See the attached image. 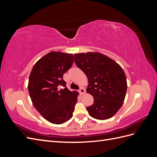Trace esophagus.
<instances>
[{"mask_svg": "<svg viewBox=\"0 0 157 157\" xmlns=\"http://www.w3.org/2000/svg\"><path fill=\"white\" fill-rule=\"evenodd\" d=\"M79 93H80V94L83 95V94H84L85 93H86V90H85V89L84 88L81 87V88L79 89Z\"/></svg>", "mask_w": 157, "mask_h": 157, "instance_id": "obj_1", "label": "esophagus"}]
</instances>
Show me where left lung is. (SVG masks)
<instances>
[{"instance_id": "1", "label": "left lung", "mask_w": 157, "mask_h": 157, "mask_svg": "<svg viewBox=\"0 0 157 157\" xmlns=\"http://www.w3.org/2000/svg\"><path fill=\"white\" fill-rule=\"evenodd\" d=\"M77 67L87 76L86 92L94 100L86 107L89 115L98 120L111 118L124 103L127 90L126 77L121 66L98 52L74 55Z\"/></svg>"}]
</instances>
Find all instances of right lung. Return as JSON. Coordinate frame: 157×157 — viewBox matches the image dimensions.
I'll return each instance as SVG.
<instances>
[{
  "mask_svg": "<svg viewBox=\"0 0 157 157\" xmlns=\"http://www.w3.org/2000/svg\"><path fill=\"white\" fill-rule=\"evenodd\" d=\"M73 61V54L51 52L35 64L29 76L28 90L33 105L53 124H63L73 117L78 93L67 89L63 76Z\"/></svg>",
  "mask_w": 157,
  "mask_h": 157,
  "instance_id": "obj_1",
  "label": "right lung"
}]
</instances>
